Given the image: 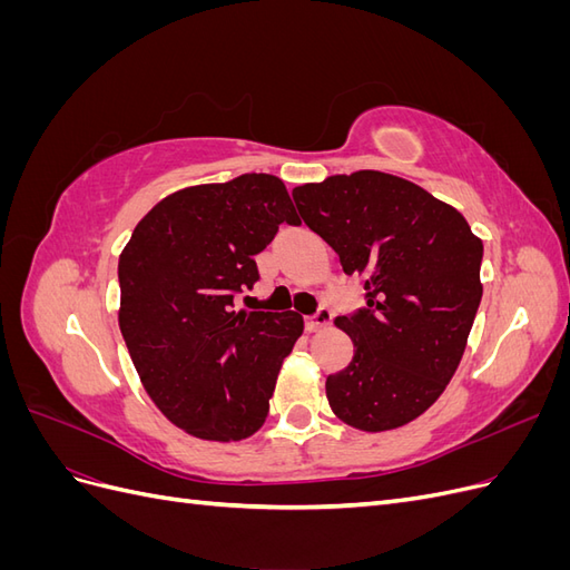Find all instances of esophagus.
I'll return each mask as SVG.
<instances>
[{
	"label": "esophagus",
	"mask_w": 570,
	"mask_h": 570,
	"mask_svg": "<svg viewBox=\"0 0 570 570\" xmlns=\"http://www.w3.org/2000/svg\"><path fill=\"white\" fill-rule=\"evenodd\" d=\"M331 321H333V312H331V308H327V306H318L316 314L304 318V325H306L308 333H318L321 327L331 325Z\"/></svg>",
	"instance_id": "34e87169"
}]
</instances>
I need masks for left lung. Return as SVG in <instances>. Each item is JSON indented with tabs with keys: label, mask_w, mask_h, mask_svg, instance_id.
Segmentation results:
<instances>
[{
	"label": "left lung",
	"mask_w": 570,
	"mask_h": 570,
	"mask_svg": "<svg viewBox=\"0 0 570 570\" xmlns=\"http://www.w3.org/2000/svg\"><path fill=\"white\" fill-rule=\"evenodd\" d=\"M292 199L366 289V306L335 318L356 350L325 381L333 413L366 433L419 419L463 356L482 297V243L454 206L381 170L302 185Z\"/></svg>",
	"instance_id": "1"
}]
</instances>
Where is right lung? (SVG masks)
<instances>
[{
	"label": "right lung",
	"mask_w": 570,
	"mask_h": 570,
	"mask_svg": "<svg viewBox=\"0 0 570 570\" xmlns=\"http://www.w3.org/2000/svg\"><path fill=\"white\" fill-rule=\"evenodd\" d=\"M281 223L299 226L281 178L245 174L161 199L118 258V325L137 375L185 433L254 435L283 358L304 321L295 312H233L258 281L254 256Z\"/></svg>",
	"instance_id": "obj_1"
}]
</instances>
